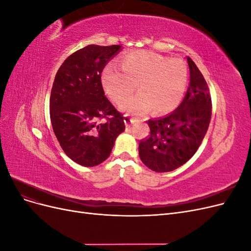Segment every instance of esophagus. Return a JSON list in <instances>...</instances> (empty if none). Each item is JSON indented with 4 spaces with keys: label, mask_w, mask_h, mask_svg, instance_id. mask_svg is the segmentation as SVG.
<instances>
[{
    "label": "esophagus",
    "mask_w": 251,
    "mask_h": 251,
    "mask_svg": "<svg viewBox=\"0 0 251 251\" xmlns=\"http://www.w3.org/2000/svg\"><path fill=\"white\" fill-rule=\"evenodd\" d=\"M135 123V119L133 118V117H130L128 115H126L125 116V124L126 125V126H131L132 124H134Z\"/></svg>",
    "instance_id": "1"
}]
</instances>
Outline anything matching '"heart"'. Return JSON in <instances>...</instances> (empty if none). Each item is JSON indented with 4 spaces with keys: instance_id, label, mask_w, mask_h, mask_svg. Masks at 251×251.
Masks as SVG:
<instances>
[{
    "instance_id": "obj_1",
    "label": "heart",
    "mask_w": 251,
    "mask_h": 251,
    "mask_svg": "<svg viewBox=\"0 0 251 251\" xmlns=\"http://www.w3.org/2000/svg\"><path fill=\"white\" fill-rule=\"evenodd\" d=\"M121 69L109 65L101 74L102 86L116 103H121L138 85L140 92L121 104L132 115L170 113L177 108L187 86V69L180 59L151 51H135L121 57Z\"/></svg>"
}]
</instances>
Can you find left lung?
<instances>
[{"mask_svg": "<svg viewBox=\"0 0 251 251\" xmlns=\"http://www.w3.org/2000/svg\"><path fill=\"white\" fill-rule=\"evenodd\" d=\"M189 86L179 107L170 115L148 120L150 135L139 142V156L149 169L166 173L178 169L199 149L211 118L206 80L191 57Z\"/></svg>", "mask_w": 251, "mask_h": 251, "instance_id": "left-lung-1", "label": "left lung"}]
</instances>
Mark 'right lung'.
Returning a JSON list of instances; mask_svg holds the SVG:
<instances>
[{"mask_svg":"<svg viewBox=\"0 0 251 251\" xmlns=\"http://www.w3.org/2000/svg\"><path fill=\"white\" fill-rule=\"evenodd\" d=\"M121 49L119 45H89L67 57L55 75L50 95V119L65 154L82 166L107 159L125 117L104 96L101 73Z\"/></svg>","mask_w":251,"mask_h":251,"instance_id":"1","label":"right lung"}]
</instances>
